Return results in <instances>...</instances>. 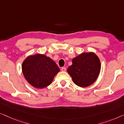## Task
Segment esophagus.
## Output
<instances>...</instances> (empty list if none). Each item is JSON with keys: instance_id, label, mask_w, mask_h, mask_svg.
I'll use <instances>...</instances> for the list:
<instances>
[{"instance_id": "1", "label": "esophagus", "mask_w": 124, "mask_h": 124, "mask_svg": "<svg viewBox=\"0 0 124 124\" xmlns=\"http://www.w3.org/2000/svg\"><path fill=\"white\" fill-rule=\"evenodd\" d=\"M66 67H62V69H61L62 71H63V72H64V71H66Z\"/></svg>"}]
</instances>
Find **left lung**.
Masks as SVG:
<instances>
[{
	"instance_id": "left-lung-1",
	"label": "left lung",
	"mask_w": 124,
	"mask_h": 124,
	"mask_svg": "<svg viewBox=\"0 0 124 124\" xmlns=\"http://www.w3.org/2000/svg\"><path fill=\"white\" fill-rule=\"evenodd\" d=\"M100 70V60L95 54L90 52L83 53L73 59L67 72L76 85L86 87L97 80Z\"/></svg>"
}]
</instances>
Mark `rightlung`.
<instances>
[{
  "instance_id": "obj_1",
  "label": "right lung",
  "mask_w": 124,
  "mask_h": 124,
  "mask_svg": "<svg viewBox=\"0 0 124 124\" xmlns=\"http://www.w3.org/2000/svg\"><path fill=\"white\" fill-rule=\"evenodd\" d=\"M22 70L28 83L40 89L49 85L60 71L58 66L51 58L40 54L27 57L22 63Z\"/></svg>"
}]
</instances>
